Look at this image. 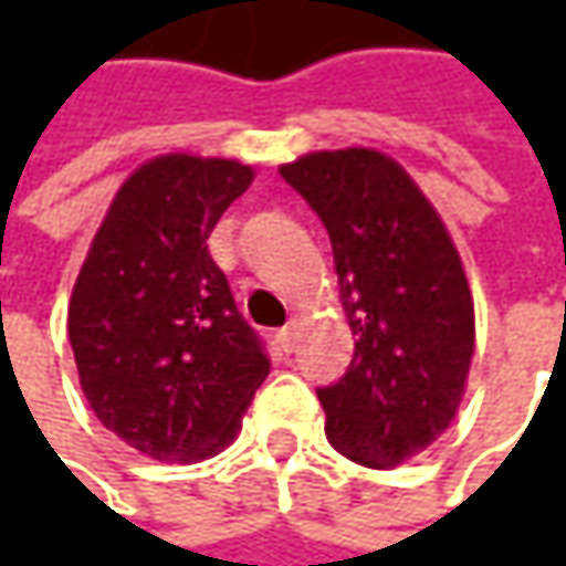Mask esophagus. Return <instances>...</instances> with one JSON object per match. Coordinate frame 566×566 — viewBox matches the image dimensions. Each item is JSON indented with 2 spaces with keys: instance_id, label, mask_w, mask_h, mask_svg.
Instances as JSON below:
<instances>
[{
  "instance_id": "esophagus-1",
  "label": "esophagus",
  "mask_w": 566,
  "mask_h": 566,
  "mask_svg": "<svg viewBox=\"0 0 566 566\" xmlns=\"http://www.w3.org/2000/svg\"><path fill=\"white\" fill-rule=\"evenodd\" d=\"M273 339H276L280 353H293V346H295V321H290L286 327H280V331L273 334Z\"/></svg>"
}]
</instances>
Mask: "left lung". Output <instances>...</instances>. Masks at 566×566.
Here are the masks:
<instances>
[{"label": "left lung", "instance_id": "obj_1", "mask_svg": "<svg viewBox=\"0 0 566 566\" xmlns=\"http://www.w3.org/2000/svg\"><path fill=\"white\" fill-rule=\"evenodd\" d=\"M280 176L331 235L356 337L346 375L317 387L327 441L361 467H397L438 441L463 400L475 349L463 261L438 210L378 150H317Z\"/></svg>", "mask_w": 566, "mask_h": 566}]
</instances>
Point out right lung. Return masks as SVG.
I'll use <instances>...</instances> for the list:
<instances>
[{
	"instance_id": "right-lung-1",
	"label": "right lung",
	"mask_w": 566,
	"mask_h": 566,
	"mask_svg": "<svg viewBox=\"0 0 566 566\" xmlns=\"http://www.w3.org/2000/svg\"><path fill=\"white\" fill-rule=\"evenodd\" d=\"M254 172L239 160L166 154L119 188L69 305L81 390L144 457L195 463L242 428L271 371L207 251Z\"/></svg>"
}]
</instances>
